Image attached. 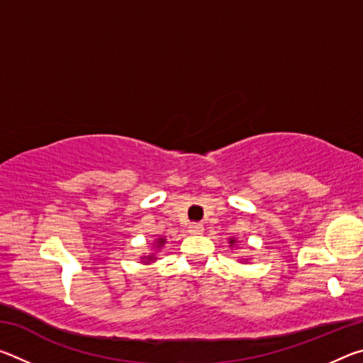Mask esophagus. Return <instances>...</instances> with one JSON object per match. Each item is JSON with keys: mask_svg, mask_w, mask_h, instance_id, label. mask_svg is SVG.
Segmentation results:
<instances>
[{"mask_svg": "<svg viewBox=\"0 0 363 363\" xmlns=\"http://www.w3.org/2000/svg\"><path fill=\"white\" fill-rule=\"evenodd\" d=\"M203 230H205V227H203V224H190L189 225V232L192 233V235H200V233H203Z\"/></svg>", "mask_w": 363, "mask_h": 363, "instance_id": "1", "label": "esophagus"}]
</instances>
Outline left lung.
<instances>
[{
  "mask_svg": "<svg viewBox=\"0 0 363 363\" xmlns=\"http://www.w3.org/2000/svg\"><path fill=\"white\" fill-rule=\"evenodd\" d=\"M229 243H230V247H233V245H235V243H237V240H235V238H230V240H229Z\"/></svg>",
  "mask_w": 363,
  "mask_h": 363,
  "instance_id": "8db88e82",
  "label": "left lung"
}]
</instances>
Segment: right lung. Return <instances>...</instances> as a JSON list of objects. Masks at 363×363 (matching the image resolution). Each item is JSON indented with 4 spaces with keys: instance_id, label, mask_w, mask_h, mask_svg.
<instances>
[{
    "instance_id": "obj_1",
    "label": "right lung",
    "mask_w": 363,
    "mask_h": 363,
    "mask_svg": "<svg viewBox=\"0 0 363 363\" xmlns=\"http://www.w3.org/2000/svg\"><path fill=\"white\" fill-rule=\"evenodd\" d=\"M164 242H167V240H164V238H158V240H157V247H158V248H160V247H163ZM153 257H155V256H153V255H149V256H144L143 259H145V262H150V261H153Z\"/></svg>"
}]
</instances>
